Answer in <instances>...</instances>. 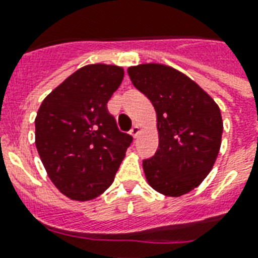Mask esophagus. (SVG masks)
Masks as SVG:
<instances>
[{
  "label": "esophagus",
  "mask_w": 258,
  "mask_h": 258,
  "mask_svg": "<svg viewBox=\"0 0 258 258\" xmlns=\"http://www.w3.org/2000/svg\"><path fill=\"white\" fill-rule=\"evenodd\" d=\"M139 133H141V128H139V125L138 124L134 125L133 128H131V131H130V134H131L134 138H137L138 135H139Z\"/></svg>",
  "instance_id": "esophagus-1"
}]
</instances>
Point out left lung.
Masks as SVG:
<instances>
[{
    "mask_svg": "<svg viewBox=\"0 0 258 258\" xmlns=\"http://www.w3.org/2000/svg\"><path fill=\"white\" fill-rule=\"evenodd\" d=\"M128 76L157 112L159 146L154 157L143 161L146 179L163 196L191 191L212 171L220 153V107L196 82L169 66L130 67Z\"/></svg>",
    "mask_w": 258,
    "mask_h": 258,
    "instance_id": "8db88e82",
    "label": "left lung"
}]
</instances>
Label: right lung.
Instances as JSON below:
<instances>
[{
  "instance_id": "right-lung-1",
  "label": "right lung",
  "mask_w": 258,
  "mask_h": 258,
  "mask_svg": "<svg viewBox=\"0 0 258 258\" xmlns=\"http://www.w3.org/2000/svg\"><path fill=\"white\" fill-rule=\"evenodd\" d=\"M123 76L121 67L89 64L56 87L38 108V155L50 180L71 200L103 194L133 142L107 109Z\"/></svg>"
}]
</instances>
